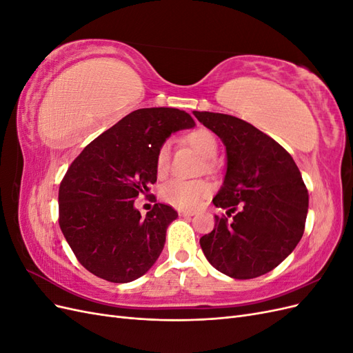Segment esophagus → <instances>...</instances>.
<instances>
[{"label":"esophagus","mask_w":353,"mask_h":353,"mask_svg":"<svg viewBox=\"0 0 353 353\" xmlns=\"http://www.w3.org/2000/svg\"><path fill=\"white\" fill-rule=\"evenodd\" d=\"M179 213V216H183V218H191V216H194V212H187V210H179L178 212Z\"/></svg>","instance_id":"1"}]
</instances>
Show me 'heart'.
Here are the masks:
<instances>
[{"mask_svg": "<svg viewBox=\"0 0 353 353\" xmlns=\"http://www.w3.org/2000/svg\"><path fill=\"white\" fill-rule=\"evenodd\" d=\"M188 143L196 148V152L203 159H213L218 153V143L215 137L208 130H197L191 132L187 137ZM170 143L166 141L160 145L157 156H156V169L157 172L162 175L165 174L169 162H170ZM210 191V187L205 181H194V179H181L175 178L170 179L162 187V197L169 205H172L178 209H187L193 210L196 209L201 200L205 199Z\"/></svg>", "mask_w": 353, "mask_h": 353, "instance_id": "b5f03b06", "label": "heart"}]
</instances>
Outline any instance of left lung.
I'll use <instances>...</instances> for the list:
<instances>
[{
    "label": "left lung",
    "mask_w": 353,
    "mask_h": 353,
    "mask_svg": "<svg viewBox=\"0 0 353 353\" xmlns=\"http://www.w3.org/2000/svg\"><path fill=\"white\" fill-rule=\"evenodd\" d=\"M225 145L227 170L213 197L231 221L215 216L200 239L219 272L236 280L261 276L279 266L301 241L309 196L293 157L271 137L236 116L193 112Z\"/></svg>",
    "instance_id": "obj_1"
}]
</instances>
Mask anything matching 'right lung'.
Segmentation results:
<instances>
[{"mask_svg": "<svg viewBox=\"0 0 353 353\" xmlns=\"http://www.w3.org/2000/svg\"><path fill=\"white\" fill-rule=\"evenodd\" d=\"M194 126L184 110L138 109L73 160L59 190V223L90 272L110 283H130L156 263L178 213L156 203L141 218L134 201L156 183L160 145L170 134Z\"/></svg>", "mask_w": 353, "mask_h": 353, "instance_id": "add662e5", "label": "right lung"}]
</instances>
